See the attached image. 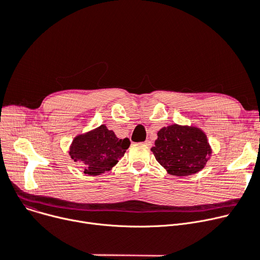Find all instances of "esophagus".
<instances>
[{
	"label": "esophagus",
	"instance_id": "34e87169",
	"mask_svg": "<svg viewBox=\"0 0 260 260\" xmlns=\"http://www.w3.org/2000/svg\"><path fill=\"white\" fill-rule=\"evenodd\" d=\"M144 144H145L146 146H151V145H152V142H151L150 140H146V141L144 142Z\"/></svg>",
	"mask_w": 260,
	"mask_h": 260
}]
</instances>
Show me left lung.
<instances>
[{
    "instance_id": "obj_1",
    "label": "left lung",
    "mask_w": 260,
    "mask_h": 260,
    "mask_svg": "<svg viewBox=\"0 0 260 260\" xmlns=\"http://www.w3.org/2000/svg\"><path fill=\"white\" fill-rule=\"evenodd\" d=\"M157 136L151 151L170 174L184 176L201 171L211 154L207 136L197 128L172 125L158 131Z\"/></svg>"
}]
</instances>
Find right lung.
<instances>
[{
    "label": "right lung",
    "instance_id": "1",
    "mask_svg": "<svg viewBox=\"0 0 260 260\" xmlns=\"http://www.w3.org/2000/svg\"><path fill=\"white\" fill-rule=\"evenodd\" d=\"M129 146V139L118 140L113 131L102 125L75 137L69 153L75 162L83 167L85 174L99 175L109 171L124 156Z\"/></svg>",
    "mask_w": 260,
    "mask_h": 260
}]
</instances>
